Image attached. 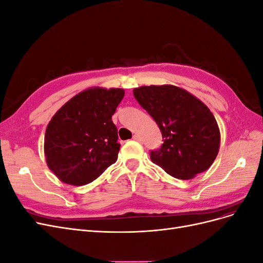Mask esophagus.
<instances>
[{"label": "esophagus", "mask_w": 263, "mask_h": 263, "mask_svg": "<svg viewBox=\"0 0 263 263\" xmlns=\"http://www.w3.org/2000/svg\"><path fill=\"white\" fill-rule=\"evenodd\" d=\"M133 139H134V140H136V141H139V142H141V141H142L141 137L139 136V135H137V134H135V135H134V136H133Z\"/></svg>", "instance_id": "esophagus-1"}]
</instances>
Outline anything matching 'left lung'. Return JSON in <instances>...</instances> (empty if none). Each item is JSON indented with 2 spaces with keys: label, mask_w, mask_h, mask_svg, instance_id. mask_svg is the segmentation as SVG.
<instances>
[{
  "label": "left lung",
  "mask_w": 263,
  "mask_h": 263,
  "mask_svg": "<svg viewBox=\"0 0 263 263\" xmlns=\"http://www.w3.org/2000/svg\"><path fill=\"white\" fill-rule=\"evenodd\" d=\"M133 92L164 138L160 149L151 151V161L181 180L193 179L208 170L220 146L219 127L210 108L172 84L144 85Z\"/></svg>",
  "instance_id": "obj_1"
}]
</instances>
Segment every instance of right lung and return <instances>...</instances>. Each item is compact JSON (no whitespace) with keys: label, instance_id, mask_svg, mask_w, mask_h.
<instances>
[{"label":"right lung","instance_id":"obj_1","mask_svg":"<svg viewBox=\"0 0 263 263\" xmlns=\"http://www.w3.org/2000/svg\"><path fill=\"white\" fill-rule=\"evenodd\" d=\"M125 95L119 87L93 86L65 103L47 125L44 153L61 182L84 185L116 162L121 145L112 115Z\"/></svg>","mask_w":263,"mask_h":263}]
</instances>
